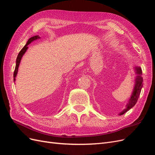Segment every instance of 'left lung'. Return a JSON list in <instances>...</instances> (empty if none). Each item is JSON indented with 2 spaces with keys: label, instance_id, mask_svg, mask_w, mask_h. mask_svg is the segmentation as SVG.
I'll use <instances>...</instances> for the list:
<instances>
[{
  "label": "left lung",
  "instance_id": "obj_1",
  "mask_svg": "<svg viewBox=\"0 0 155 155\" xmlns=\"http://www.w3.org/2000/svg\"><path fill=\"white\" fill-rule=\"evenodd\" d=\"M134 70L136 75H137V76L135 77L134 79V86L133 88V90L128 101V103L125 105V108L122 111L120 112L118 114L119 116L123 115L126 112L129 110L131 108H133L135 105V104H137V102L138 100L140 92H141V90L143 87V78L142 76V69L140 68V67H134Z\"/></svg>",
  "mask_w": 155,
  "mask_h": 155
}]
</instances>
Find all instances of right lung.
<instances>
[{
  "instance_id": "1",
  "label": "right lung",
  "mask_w": 155,
  "mask_h": 155,
  "mask_svg": "<svg viewBox=\"0 0 155 155\" xmlns=\"http://www.w3.org/2000/svg\"><path fill=\"white\" fill-rule=\"evenodd\" d=\"M40 38H41V37L39 35H35V36H34V37H31V38H30L28 39V41H27L26 45L22 48V50L20 51V52L18 53V54L17 55V59H16V65H15V71H14V74H13V81H14V82H15V80H16L15 78H16L17 75L18 68V67H19V64H20V63H21V59L22 58V56L24 55V54L26 53V51H27L28 48V45H30L31 43V42L34 41L35 40H37V39H39Z\"/></svg>"
}]
</instances>
